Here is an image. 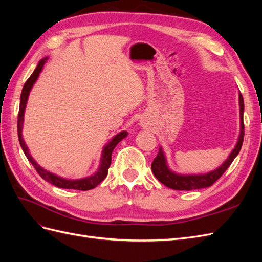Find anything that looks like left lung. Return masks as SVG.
<instances>
[{
    "instance_id": "left-lung-1",
    "label": "left lung",
    "mask_w": 262,
    "mask_h": 262,
    "mask_svg": "<svg viewBox=\"0 0 262 262\" xmlns=\"http://www.w3.org/2000/svg\"><path fill=\"white\" fill-rule=\"evenodd\" d=\"M239 118H241V132L237 143L234 149L231 152L226 158V161L222 164L220 167L209 171L207 173H199V175H181L172 171L169 167L167 161H166V156L164 154V150L162 147L158 149V154L154 158L152 163V171L154 176L160 180L163 185L168 187L170 189L175 190H193V189H201L212 186L222 175L224 171L229 167V165L235 160V157L238 155L239 150L243 145L244 141V99L242 94L239 93Z\"/></svg>"
}]
</instances>
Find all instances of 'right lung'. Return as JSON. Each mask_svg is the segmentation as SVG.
<instances>
[{
  "label": "right lung",
  "instance_id": "right-lung-1",
  "mask_svg": "<svg viewBox=\"0 0 262 262\" xmlns=\"http://www.w3.org/2000/svg\"><path fill=\"white\" fill-rule=\"evenodd\" d=\"M48 60V58H43L42 60L39 61L37 68L35 69V71L29 76L28 80L26 81L25 85L23 87V91L20 94V104H19V112H18V121H17V131H18V140L20 146L25 153L26 157L28 158V161L33 164V166L35 167V169L37 170V172L40 175V177L42 179H45L46 181L50 182V184L54 185L55 187L58 188H63V189H75V190H82V191H85V190H91L94 189L96 186H98L100 182L104 180L107 177L108 173V168L110 164H112V154L113 150L116 147V145L119 143V142L122 141V139H124L126 136H128V132L126 131H121L120 133H118L117 136H115L112 140H110L108 143L102 148L101 152V157H100V164L99 167L97 169V171L94 173L92 176L85 177L82 179H66L59 177L54 173L43 169L40 165H38L36 163V161L34 160L31 155L29 154V149L25 143V141L23 139L21 136V131H23V124H24V114H25V109H26V105H27V100H28V96L29 93L33 89L34 84L36 83V81L38 80L39 74L43 69L45 63Z\"/></svg>",
  "mask_w": 262,
  "mask_h": 262
}]
</instances>
